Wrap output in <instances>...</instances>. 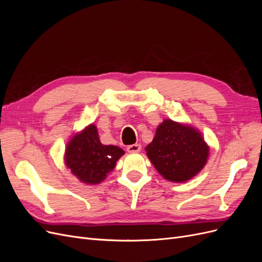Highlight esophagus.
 <instances>
[{
    "label": "esophagus",
    "instance_id": "obj_1",
    "mask_svg": "<svg viewBox=\"0 0 262 262\" xmlns=\"http://www.w3.org/2000/svg\"><path fill=\"white\" fill-rule=\"evenodd\" d=\"M141 145L140 144H132V145H129L128 147H126V150L130 153H138L141 150Z\"/></svg>",
    "mask_w": 262,
    "mask_h": 262
}]
</instances>
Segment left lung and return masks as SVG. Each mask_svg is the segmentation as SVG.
Masks as SVG:
<instances>
[{
    "label": "left lung",
    "instance_id": "1",
    "mask_svg": "<svg viewBox=\"0 0 262 262\" xmlns=\"http://www.w3.org/2000/svg\"><path fill=\"white\" fill-rule=\"evenodd\" d=\"M145 149L157 171L173 182L194 177L209 156V147L199 132L169 119L158 125L155 138Z\"/></svg>",
    "mask_w": 262,
    "mask_h": 262
}]
</instances>
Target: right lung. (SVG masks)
<instances>
[{"label": "right lung", "mask_w": 262, "mask_h": 262, "mask_svg": "<svg viewBox=\"0 0 262 262\" xmlns=\"http://www.w3.org/2000/svg\"><path fill=\"white\" fill-rule=\"evenodd\" d=\"M66 163L74 175L85 184H99L112 171L124 152L115 145H102L96 126L91 124L69 142Z\"/></svg>", "instance_id": "add662e5"}]
</instances>
